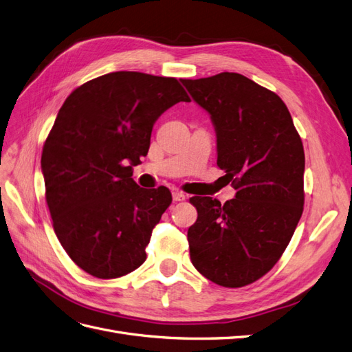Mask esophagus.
Instances as JSON below:
<instances>
[{
	"label": "esophagus",
	"instance_id": "1",
	"mask_svg": "<svg viewBox=\"0 0 352 352\" xmlns=\"http://www.w3.org/2000/svg\"><path fill=\"white\" fill-rule=\"evenodd\" d=\"M188 195H185L182 190H175L173 192V201H185Z\"/></svg>",
	"mask_w": 352,
	"mask_h": 352
}]
</instances>
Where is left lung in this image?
<instances>
[{"instance_id":"8db88e82","label":"left lung","mask_w":352,"mask_h":352,"mask_svg":"<svg viewBox=\"0 0 352 352\" xmlns=\"http://www.w3.org/2000/svg\"><path fill=\"white\" fill-rule=\"evenodd\" d=\"M217 136V166L236 189L220 204L192 197L198 217L188 229L194 267L220 286L258 280L279 261L304 208L305 155L279 95L239 73L182 79Z\"/></svg>"}]
</instances>
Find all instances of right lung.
Instances as JSON below:
<instances>
[{
	"label": "right lung",
	"instance_id": "obj_1",
	"mask_svg": "<svg viewBox=\"0 0 352 352\" xmlns=\"http://www.w3.org/2000/svg\"><path fill=\"white\" fill-rule=\"evenodd\" d=\"M180 101L189 97L175 78L113 72L61 105L41 157L45 198L61 247L95 278H120L146 258L172 194L138 186L132 167L146 155L158 117Z\"/></svg>",
	"mask_w": 352,
	"mask_h": 352
}]
</instances>
